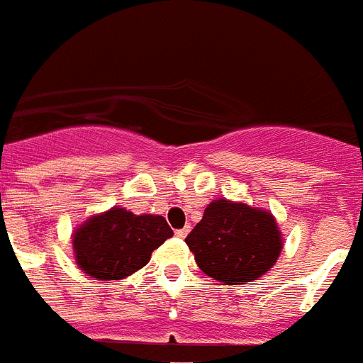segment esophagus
<instances>
[{
	"mask_svg": "<svg viewBox=\"0 0 363 363\" xmlns=\"http://www.w3.org/2000/svg\"><path fill=\"white\" fill-rule=\"evenodd\" d=\"M188 232H190V226H184V228H181V230H177L175 232V236L177 238H181V240H184V238L188 236Z\"/></svg>",
	"mask_w": 363,
	"mask_h": 363,
	"instance_id": "1",
	"label": "esophagus"
}]
</instances>
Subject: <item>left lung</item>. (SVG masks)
Instances as JSON below:
<instances>
[{
  "instance_id": "obj_1",
  "label": "left lung",
  "mask_w": 363,
  "mask_h": 363,
  "mask_svg": "<svg viewBox=\"0 0 363 363\" xmlns=\"http://www.w3.org/2000/svg\"><path fill=\"white\" fill-rule=\"evenodd\" d=\"M186 245L201 272L225 286H242L276 264L284 234L267 209L218 198L206 207Z\"/></svg>"
}]
</instances>
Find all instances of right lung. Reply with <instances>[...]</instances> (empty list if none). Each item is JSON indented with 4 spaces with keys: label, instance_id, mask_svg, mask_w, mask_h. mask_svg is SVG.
I'll list each match as a JSON object with an SVG mask.
<instances>
[{
    "label": "right lung",
    "instance_id": "add662e5",
    "mask_svg": "<svg viewBox=\"0 0 363 363\" xmlns=\"http://www.w3.org/2000/svg\"><path fill=\"white\" fill-rule=\"evenodd\" d=\"M173 230L162 215H135L114 206L76 226L72 249L77 268L101 281L123 280L148 264L152 251Z\"/></svg>",
    "mask_w": 363,
    "mask_h": 363
}]
</instances>
